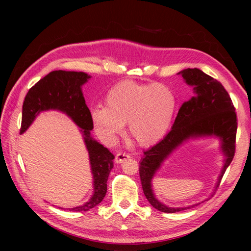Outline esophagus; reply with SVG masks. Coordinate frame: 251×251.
Segmentation results:
<instances>
[{
  "label": "esophagus",
  "instance_id": "obj_1",
  "mask_svg": "<svg viewBox=\"0 0 251 251\" xmlns=\"http://www.w3.org/2000/svg\"><path fill=\"white\" fill-rule=\"evenodd\" d=\"M127 158H130V156H128L127 154L123 153V151H118V153L115 156V162L116 163H123L125 160H126Z\"/></svg>",
  "mask_w": 251,
  "mask_h": 251
}]
</instances>
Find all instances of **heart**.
<instances>
[{
  "label": "heart",
  "mask_w": 251,
  "mask_h": 251,
  "mask_svg": "<svg viewBox=\"0 0 251 251\" xmlns=\"http://www.w3.org/2000/svg\"><path fill=\"white\" fill-rule=\"evenodd\" d=\"M104 101L91 110L97 133L114 141L127 123L131 137L141 147L153 146L164 137L176 110L174 93L161 83L121 81L109 89Z\"/></svg>",
  "instance_id": "b5f03b06"
}]
</instances>
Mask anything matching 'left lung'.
<instances>
[{"label": "left lung", "mask_w": 251, "mask_h": 251, "mask_svg": "<svg viewBox=\"0 0 251 251\" xmlns=\"http://www.w3.org/2000/svg\"><path fill=\"white\" fill-rule=\"evenodd\" d=\"M188 85L194 86L195 95L182 103L172 130L154 147L144 151L140 162L139 175L144 196L156 209L162 212H178L186 208L168 207L159 202L153 194L151 181L161 162L185 139L192 136L216 135L221 138L222 150L226 156L219 177L221 182L226 169L235 153L238 118L228 92L223 85L201 70L185 69L179 72Z\"/></svg>", "instance_id": "1"}]
</instances>
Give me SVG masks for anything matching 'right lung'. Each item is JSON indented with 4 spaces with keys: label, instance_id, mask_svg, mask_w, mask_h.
<instances>
[{
    "label": "right lung",
    "instance_id": "obj_1",
    "mask_svg": "<svg viewBox=\"0 0 251 251\" xmlns=\"http://www.w3.org/2000/svg\"><path fill=\"white\" fill-rule=\"evenodd\" d=\"M88 78L89 75L83 72L52 71L29 89L22 110L20 134L27 130L37 114L50 109L65 112L81 127L94 177V194L86 204L69 209L72 211H88L103 200L109 174L113 169L114 155L90 137L93 121L81 90Z\"/></svg>",
    "mask_w": 251,
    "mask_h": 251
}]
</instances>
